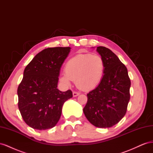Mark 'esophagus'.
Here are the masks:
<instances>
[{
	"mask_svg": "<svg viewBox=\"0 0 153 153\" xmlns=\"http://www.w3.org/2000/svg\"><path fill=\"white\" fill-rule=\"evenodd\" d=\"M79 94H80L79 92H76V91H73V96L74 97H76V96L79 95Z\"/></svg>",
	"mask_w": 153,
	"mask_h": 153,
	"instance_id": "esophagus-1",
	"label": "esophagus"
}]
</instances>
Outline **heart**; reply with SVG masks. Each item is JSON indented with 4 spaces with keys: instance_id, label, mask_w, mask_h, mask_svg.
Listing matches in <instances>:
<instances>
[{
    "instance_id": "heart-1",
    "label": "heart",
    "mask_w": 153,
    "mask_h": 153,
    "mask_svg": "<svg viewBox=\"0 0 153 153\" xmlns=\"http://www.w3.org/2000/svg\"><path fill=\"white\" fill-rule=\"evenodd\" d=\"M105 64L98 55L78 54L71 58L64 67L61 80L69 85L70 80L84 91H91L98 86L104 76Z\"/></svg>"
}]
</instances>
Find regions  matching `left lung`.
I'll use <instances>...</instances> for the list:
<instances>
[{
    "label": "left lung",
    "instance_id": "1",
    "mask_svg": "<svg viewBox=\"0 0 153 153\" xmlns=\"http://www.w3.org/2000/svg\"><path fill=\"white\" fill-rule=\"evenodd\" d=\"M97 51L105 61L104 76L98 87L87 94V102L83 110L94 126L110 128L126 113L131 81L126 67L113 52L105 47H98Z\"/></svg>",
    "mask_w": 153,
    "mask_h": 153
}]
</instances>
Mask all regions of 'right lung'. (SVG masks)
<instances>
[{
	"mask_svg": "<svg viewBox=\"0 0 153 153\" xmlns=\"http://www.w3.org/2000/svg\"><path fill=\"white\" fill-rule=\"evenodd\" d=\"M70 47L48 48L37 54L25 68L18 85V108L25 123L33 129L54 127L61 117L64 103L72 91H60L57 83L62 64Z\"/></svg>",
	"mask_w": 153,
	"mask_h": 153,
	"instance_id": "1",
	"label": "right lung"
}]
</instances>
